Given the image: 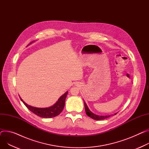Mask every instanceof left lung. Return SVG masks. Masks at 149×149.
Here are the masks:
<instances>
[{"mask_svg": "<svg viewBox=\"0 0 149 149\" xmlns=\"http://www.w3.org/2000/svg\"><path fill=\"white\" fill-rule=\"evenodd\" d=\"M84 105H85V111H86V114H87V115L90 117L91 118H92L94 120H103L104 119H107L113 115H115V114H117L116 113H114V114H111V115H106V116H100V115H97V114H94V113H93L92 111H91L88 107L87 106L86 102H85V101H84Z\"/></svg>", "mask_w": 149, "mask_h": 149, "instance_id": "left-lung-1", "label": "left lung"}]
</instances>
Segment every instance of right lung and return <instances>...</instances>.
<instances>
[{
	"label": "right lung",
	"instance_id": "obj_1",
	"mask_svg": "<svg viewBox=\"0 0 149 149\" xmlns=\"http://www.w3.org/2000/svg\"><path fill=\"white\" fill-rule=\"evenodd\" d=\"M31 43H33V42ZM31 43H30V44H31ZM68 91H67V92H65L63 95H61L58 98V101H57L53 106L47 108H38L29 106L27 103H26V102L21 98L20 97L19 98L22 101V102L24 104V105L31 112L36 114L37 116L43 118H51L59 115L61 112L63 111L65 105V100Z\"/></svg>",
	"mask_w": 149,
	"mask_h": 149
}]
</instances>
